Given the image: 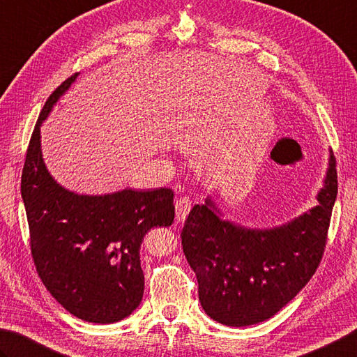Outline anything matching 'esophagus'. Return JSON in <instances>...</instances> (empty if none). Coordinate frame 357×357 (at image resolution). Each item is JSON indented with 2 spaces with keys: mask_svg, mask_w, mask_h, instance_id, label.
Segmentation results:
<instances>
[{
  "mask_svg": "<svg viewBox=\"0 0 357 357\" xmlns=\"http://www.w3.org/2000/svg\"><path fill=\"white\" fill-rule=\"evenodd\" d=\"M191 211V200L190 197H180L176 202V218L178 222H183L188 214Z\"/></svg>",
  "mask_w": 357,
  "mask_h": 357,
  "instance_id": "obj_1",
  "label": "esophagus"
}]
</instances>
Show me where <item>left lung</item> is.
Returning a JSON list of instances; mask_svg holds the SVG:
<instances>
[{"label": "left lung", "mask_w": 357, "mask_h": 357, "mask_svg": "<svg viewBox=\"0 0 357 357\" xmlns=\"http://www.w3.org/2000/svg\"><path fill=\"white\" fill-rule=\"evenodd\" d=\"M335 196L337 171L331 155L319 204L280 227L233 224L220 218L210 197L194 205L181 230V247L196 272L204 311L227 326L273 317L317 271Z\"/></svg>", "instance_id": "left-lung-1"}]
</instances>
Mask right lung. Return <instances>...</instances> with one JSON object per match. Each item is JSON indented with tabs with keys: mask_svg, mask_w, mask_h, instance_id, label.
Wrapping results in <instances>:
<instances>
[{
	"mask_svg": "<svg viewBox=\"0 0 357 357\" xmlns=\"http://www.w3.org/2000/svg\"><path fill=\"white\" fill-rule=\"evenodd\" d=\"M76 77L60 84L40 112L26 152L22 197L32 259L45 287L77 319L115 324L141 303V242L151 228L174 222V191L127 188L85 196L51 177L42 157L40 126Z\"/></svg>",
	"mask_w": 357,
	"mask_h": 357,
	"instance_id": "right-lung-1",
	"label": "right lung"
}]
</instances>
